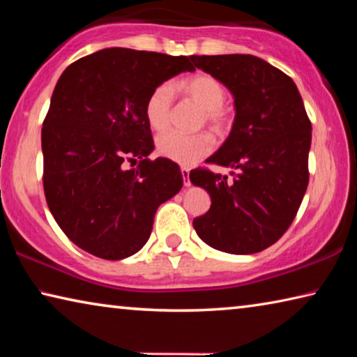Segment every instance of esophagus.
I'll list each match as a JSON object with an SVG mask.
<instances>
[{"label":"esophagus","mask_w":357,"mask_h":357,"mask_svg":"<svg viewBox=\"0 0 357 357\" xmlns=\"http://www.w3.org/2000/svg\"><path fill=\"white\" fill-rule=\"evenodd\" d=\"M189 170L187 168H181V174H183V179H184V185L189 187L190 185V179H189Z\"/></svg>","instance_id":"1"}]
</instances>
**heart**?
Masks as SVG:
<instances>
[{
	"label": "heart",
	"mask_w": 357,
	"mask_h": 357,
	"mask_svg": "<svg viewBox=\"0 0 357 357\" xmlns=\"http://www.w3.org/2000/svg\"><path fill=\"white\" fill-rule=\"evenodd\" d=\"M178 89L190 100L203 108L206 119L214 128L223 124V104L227 100V89L209 74H195L179 82ZM173 104V88L170 84H159L149 93L144 102V118L149 128L155 132L167 129L170 123V113ZM213 149V140L206 134L185 135L179 132H167L157 138V151L162 157L176 162L179 165L190 167L208 155Z\"/></svg>",
	"instance_id": "obj_1"
}]
</instances>
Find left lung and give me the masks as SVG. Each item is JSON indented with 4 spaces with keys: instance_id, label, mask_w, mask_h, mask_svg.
I'll return each instance as SVG.
<instances>
[{
    "instance_id": "left-lung-1",
    "label": "left lung",
    "mask_w": 357,
    "mask_h": 357,
    "mask_svg": "<svg viewBox=\"0 0 357 357\" xmlns=\"http://www.w3.org/2000/svg\"><path fill=\"white\" fill-rule=\"evenodd\" d=\"M234 99L227 140L206 159L229 167L228 176L192 170L193 185L211 197V208L193 228L215 250L249 255L282 238L294 220L309 184L312 124L296 83L252 55L192 56Z\"/></svg>"
}]
</instances>
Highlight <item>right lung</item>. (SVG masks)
I'll list each match as a JSON object with an SVG mask.
<instances>
[{
    "instance_id": "add662e5",
    "label": "right lung",
    "mask_w": 357,
    "mask_h": 357,
    "mask_svg": "<svg viewBox=\"0 0 357 357\" xmlns=\"http://www.w3.org/2000/svg\"><path fill=\"white\" fill-rule=\"evenodd\" d=\"M195 68L187 56L104 48L59 77L42 128L44 190L72 243L94 257L123 259L148 243L154 214L183 187L179 165L154 151L144 102ZM141 159L134 171L124 160Z\"/></svg>"
}]
</instances>
